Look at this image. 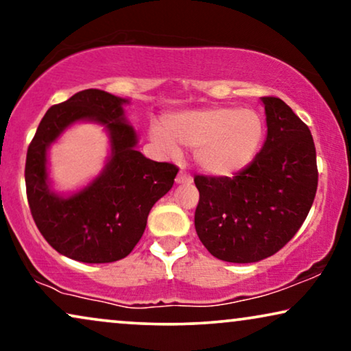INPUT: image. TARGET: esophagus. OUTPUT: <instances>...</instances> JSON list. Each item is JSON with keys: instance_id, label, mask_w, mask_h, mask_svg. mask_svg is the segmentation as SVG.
Listing matches in <instances>:
<instances>
[{"instance_id": "esophagus-1", "label": "esophagus", "mask_w": 351, "mask_h": 351, "mask_svg": "<svg viewBox=\"0 0 351 351\" xmlns=\"http://www.w3.org/2000/svg\"><path fill=\"white\" fill-rule=\"evenodd\" d=\"M190 182H191V176L186 174L184 171H180L176 177V184H190Z\"/></svg>"}]
</instances>
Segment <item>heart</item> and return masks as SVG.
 Masks as SVG:
<instances>
[{
    "label": "heart",
    "instance_id": "1",
    "mask_svg": "<svg viewBox=\"0 0 351 351\" xmlns=\"http://www.w3.org/2000/svg\"><path fill=\"white\" fill-rule=\"evenodd\" d=\"M262 137L261 117L238 108L180 112L166 117L165 128H150L152 142L161 152L177 155L179 145L195 150L199 169L214 177H232L251 165Z\"/></svg>",
    "mask_w": 351,
    "mask_h": 351
}]
</instances>
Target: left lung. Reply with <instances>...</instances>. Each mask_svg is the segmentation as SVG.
I'll list each match as a JSON object with an SVG mask.
<instances>
[{"label":"left lung","instance_id":"8db88e82","mask_svg":"<svg viewBox=\"0 0 351 351\" xmlns=\"http://www.w3.org/2000/svg\"><path fill=\"white\" fill-rule=\"evenodd\" d=\"M267 141L233 177L195 176V228L214 257L252 263L285 247L313 204L318 167L306 124L278 97H262Z\"/></svg>","mask_w":351,"mask_h":351}]
</instances>
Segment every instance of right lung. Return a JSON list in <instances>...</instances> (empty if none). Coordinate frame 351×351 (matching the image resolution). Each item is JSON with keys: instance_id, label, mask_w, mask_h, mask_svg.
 I'll list each match as a JSON object with an SVG mask.
<instances>
[{"instance_id": "add662e5", "label": "right lung", "mask_w": 351, "mask_h": 351, "mask_svg": "<svg viewBox=\"0 0 351 351\" xmlns=\"http://www.w3.org/2000/svg\"><path fill=\"white\" fill-rule=\"evenodd\" d=\"M124 104L126 99L105 90H80L47 110L28 145L25 185L33 220L46 241L73 261L108 263L131 254L153 204L172 189L179 172L136 150L137 134L126 123ZM76 121L104 123L112 153L102 175L64 199L49 189L47 148Z\"/></svg>"}]
</instances>
